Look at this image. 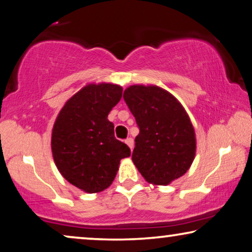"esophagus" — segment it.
Instances as JSON below:
<instances>
[{"label":"esophagus","mask_w":252,"mask_h":252,"mask_svg":"<svg viewBox=\"0 0 252 252\" xmlns=\"http://www.w3.org/2000/svg\"><path fill=\"white\" fill-rule=\"evenodd\" d=\"M125 142L127 146L129 147L130 150H133V147H134V140L132 139V137H127V139L125 140Z\"/></svg>","instance_id":"obj_1"}]
</instances>
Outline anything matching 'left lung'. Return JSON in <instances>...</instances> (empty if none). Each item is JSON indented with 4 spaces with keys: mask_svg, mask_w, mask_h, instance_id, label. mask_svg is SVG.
<instances>
[{
    "mask_svg": "<svg viewBox=\"0 0 252 252\" xmlns=\"http://www.w3.org/2000/svg\"><path fill=\"white\" fill-rule=\"evenodd\" d=\"M124 99L140 129L132 159L141 175L155 185L182 177L194 160L196 140L178 99L156 86H130Z\"/></svg>",
    "mask_w": 252,
    "mask_h": 252,
    "instance_id": "8db88e82",
    "label": "left lung"
}]
</instances>
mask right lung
I'll return each instance as SVG.
<instances>
[{
	"instance_id": "1",
	"label": "right lung",
	"mask_w": 252,
	"mask_h": 252,
	"mask_svg": "<svg viewBox=\"0 0 252 252\" xmlns=\"http://www.w3.org/2000/svg\"><path fill=\"white\" fill-rule=\"evenodd\" d=\"M118 85H88L61 110L53 128L51 150L61 174L79 189L93 194L108 188L120 159L130 149L115 137L108 115L120 101Z\"/></svg>"
}]
</instances>
